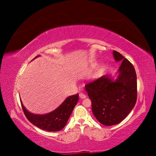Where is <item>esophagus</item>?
Here are the masks:
<instances>
[{"mask_svg":"<svg viewBox=\"0 0 156 156\" xmlns=\"http://www.w3.org/2000/svg\"><path fill=\"white\" fill-rule=\"evenodd\" d=\"M79 96H80V98L81 99H84V98H86L85 94H83V93H80V94H79Z\"/></svg>","mask_w":156,"mask_h":156,"instance_id":"1","label":"esophagus"}]
</instances>
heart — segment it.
Segmentation results:
<instances>
[{
	"instance_id": "heart-1",
	"label": "heart",
	"mask_w": 156,
	"mask_h": 156,
	"mask_svg": "<svg viewBox=\"0 0 156 156\" xmlns=\"http://www.w3.org/2000/svg\"><path fill=\"white\" fill-rule=\"evenodd\" d=\"M95 68H96L95 67H91L90 68L87 69L85 71V72H84V73H85V75H89V74H90V73L95 69Z\"/></svg>"
}]
</instances>
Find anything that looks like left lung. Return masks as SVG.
I'll return each mask as SVG.
<instances>
[{
  "mask_svg": "<svg viewBox=\"0 0 156 156\" xmlns=\"http://www.w3.org/2000/svg\"><path fill=\"white\" fill-rule=\"evenodd\" d=\"M116 62L121 61L115 80L105 75L87 84L84 89L91 100L93 114L98 122L112 126L125 119L137 100V76L133 65L119 52L113 51Z\"/></svg>",
  "mask_w": 156,
  "mask_h": 156,
  "instance_id": "8db88e82",
  "label": "left lung"
}]
</instances>
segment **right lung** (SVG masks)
I'll return each instance as SVG.
<instances>
[{"label": "right lung", "mask_w": 156, "mask_h": 156, "mask_svg": "<svg viewBox=\"0 0 156 156\" xmlns=\"http://www.w3.org/2000/svg\"><path fill=\"white\" fill-rule=\"evenodd\" d=\"M40 56V55L34 58ZM34 60V59H33ZM78 94L67 97L65 101L56 108L45 114H34L26 109L20 100L21 105L26 118L37 127L47 131H59L65 127L78 101Z\"/></svg>", "instance_id": "obj_1"}]
</instances>
